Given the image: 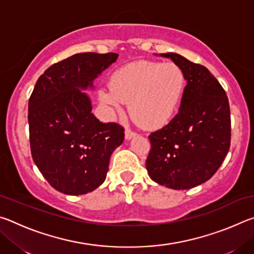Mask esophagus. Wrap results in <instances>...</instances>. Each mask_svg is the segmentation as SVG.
Instances as JSON below:
<instances>
[{
  "mask_svg": "<svg viewBox=\"0 0 254 254\" xmlns=\"http://www.w3.org/2000/svg\"><path fill=\"white\" fill-rule=\"evenodd\" d=\"M134 135H136L135 132H133L130 128H126V139L127 140H130L131 137H133Z\"/></svg>",
  "mask_w": 254,
  "mask_h": 254,
  "instance_id": "34e87169",
  "label": "esophagus"
}]
</instances>
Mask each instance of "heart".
I'll return each mask as SVG.
<instances>
[{
    "mask_svg": "<svg viewBox=\"0 0 254 254\" xmlns=\"http://www.w3.org/2000/svg\"><path fill=\"white\" fill-rule=\"evenodd\" d=\"M185 86L186 76L177 64L136 62L115 71L100 96L115 112L130 103V114L137 123L156 127L173 117Z\"/></svg>",
    "mask_w": 254,
    "mask_h": 254,
    "instance_id": "b5f03b06",
    "label": "heart"
}]
</instances>
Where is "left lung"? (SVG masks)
Wrapping results in <instances>:
<instances>
[{
    "label": "left lung",
    "mask_w": 254,
    "mask_h": 254,
    "mask_svg": "<svg viewBox=\"0 0 254 254\" xmlns=\"http://www.w3.org/2000/svg\"><path fill=\"white\" fill-rule=\"evenodd\" d=\"M161 56L182 67L187 85L177 115L149 135L151 149L145 167L153 182L189 189L212 178L229 152V98L206 67L178 54Z\"/></svg>",
    "instance_id": "left-lung-1"
}]
</instances>
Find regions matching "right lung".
I'll return each instance as SVG.
<instances>
[{
	"mask_svg": "<svg viewBox=\"0 0 254 254\" xmlns=\"http://www.w3.org/2000/svg\"><path fill=\"white\" fill-rule=\"evenodd\" d=\"M118 56L81 53L56 63L38 78L29 98L32 159L64 194H87L104 183L111 154L123 142L124 127L98 121L88 96L79 91L93 87Z\"/></svg>",
	"mask_w": 254,
	"mask_h": 254,
	"instance_id": "right-lung-1",
	"label": "right lung"
}]
</instances>
